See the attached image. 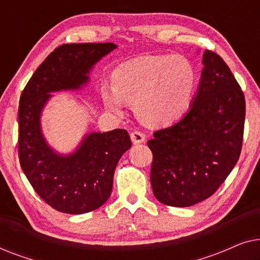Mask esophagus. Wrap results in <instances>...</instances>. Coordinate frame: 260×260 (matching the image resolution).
Segmentation results:
<instances>
[{"mask_svg":"<svg viewBox=\"0 0 260 260\" xmlns=\"http://www.w3.org/2000/svg\"><path fill=\"white\" fill-rule=\"evenodd\" d=\"M131 136V141H133L134 144H140L142 142H144L145 140V135L142 133L140 130H135L130 134Z\"/></svg>","mask_w":260,"mask_h":260,"instance_id":"1","label":"esophagus"}]
</instances>
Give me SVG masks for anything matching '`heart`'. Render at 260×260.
Masks as SVG:
<instances>
[{"label": "heart", "instance_id": "obj_1", "mask_svg": "<svg viewBox=\"0 0 260 260\" xmlns=\"http://www.w3.org/2000/svg\"><path fill=\"white\" fill-rule=\"evenodd\" d=\"M195 70L181 55H144L113 71L111 91L102 88L108 109L122 112L123 101L135 103L142 119L166 125L180 118L189 105L195 86Z\"/></svg>", "mask_w": 260, "mask_h": 260}]
</instances>
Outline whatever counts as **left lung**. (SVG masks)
<instances>
[{
	"mask_svg": "<svg viewBox=\"0 0 260 260\" xmlns=\"http://www.w3.org/2000/svg\"><path fill=\"white\" fill-rule=\"evenodd\" d=\"M200 86L189 111L148 141L152 152L150 182L155 198L188 207L218 190L239 159L245 95L230 67L205 51Z\"/></svg>",
	"mask_w": 260,
	"mask_h": 260,
	"instance_id": "1",
	"label": "left lung"
}]
</instances>
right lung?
Segmentation results:
<instances>
[{"label": "right lung", "mask_w": 260, "mask_h": 260, "mask_svg": "<svg viewBox=\"0 0 260 260\" xmlns=\"http://www.w3.org/2000/svg\"><path fill=\"white\" fill-rule=\"evenodd\" d=\"M116 47L111 42L59 46L21 93L17 112L21 168L39 197L59 212L83 214L105 204L112 191L117 163L131 147V140L124 129L92 133L73 154L58 155L41 134V110L51 92L74 90L86 83L92 66Z\"/></svg>", "instance_id": "add662e5"}]
</instances>
